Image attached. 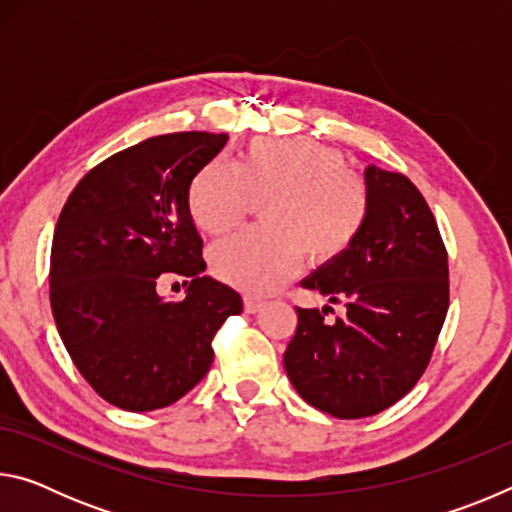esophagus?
<instances>
[{"instance_id":"1","label":"esophagus","mask_w":512,"mask_h":512,"mask_svg":"<svg viewBox=\"0 0 512 512\" xmlns=\"http://www.w3.org/2000/svg\"><path fill=\"white\" fill-rule=\"evenodd\" d=\"M262 307H264V302L262 300H257V298H246L244 300V309H246V314H257V311H262Z\"/></svg>"}]
</instances>
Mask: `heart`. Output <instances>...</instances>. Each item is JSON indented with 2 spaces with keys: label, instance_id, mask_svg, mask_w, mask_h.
<instances>
[{
  "label": "heart",
  "instance_id": "1",
  "mask_svg": "<svg viewBox=\"0 0 512 512\" xmlns=\"http://www.w3.org/2000/svg\"><path fill=\"white\" fill-rule=\"evenodd\" d=\"M253 201L264 230H248L212 248L221 280L248 293H268L296 273L302 255L323 266L348 253L368 221L366 183L348 171L341 151L309 137L255 140L237 167L214 160L196 173L187 205L207 235L244 221Z\"/></svg>",
  "mask_w": 512,
  "mask_h": 512
}]
</instances>
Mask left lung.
Returning a JSON list of instances; mask_svg holds the SVG:
<instances>
[{"instance_id": "obj_1", "label": "left lung", "mask_w": 512, "mask_h": 512, "mask_svg": "<svg viewBox=\"0 0 512 512\" xmlns=\"http://www.w3.org/2000/svg\"><path fill=\"white\" fill-rule=\"evenodd\" d=\"M370 212L359 239L300 284L332 307L300 309L284 370L314 409L368 418L411 391L431 359L449 307L447 250L427 201L409 178L370 164Z\"/></svg>"}]
</instances>
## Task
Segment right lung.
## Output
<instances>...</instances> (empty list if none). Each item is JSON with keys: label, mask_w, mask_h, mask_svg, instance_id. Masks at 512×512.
I'll use <instances>...</instances> for the list:
<instances>
[{"label": "right lung", "mask_w": 512, "mask_h": 512, "mask_svg": "<svg viewBox=\"0 0 512 512\" xmlns=\"http://www.w3.org/2000/svg\"><path fill=\"white\" fill-rule=\"evenodd\" d=\"M225 142L196 131L151 137L85 173L60 212L49 271L58 334L85 381L124 411L192 391L212 366L216 329L244 309L235 289L203 275L187 205ZM162 272L193 277L185 301L159 296Z\"/></svg>", "instance_id": "obj_1"}]
</instances>
